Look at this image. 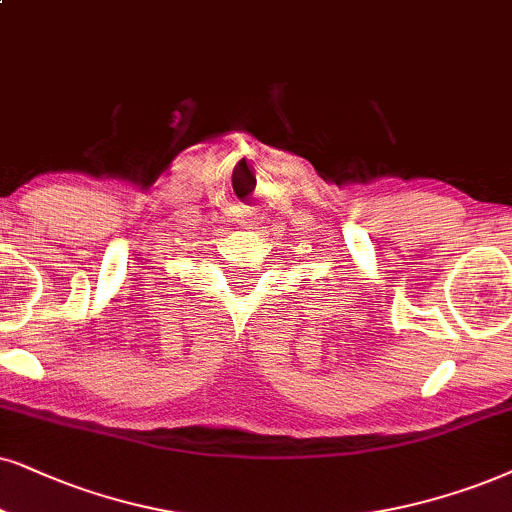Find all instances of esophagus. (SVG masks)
Listing matches in <instances>:
<instances>
[{"label":"esophagus","instance_id":"obj_1","mask_svg":"<svg viewBox=\"0 0 512 512\" xmlns=\"http://www.w3.org/2000/svg\"><path fill=\"white\" fill-rule=\"evenodd\" d=\"M238 212H241V215H238V217H248L250 215V208H248V205H238Z\"/></svg>","mask_w":512,"mask_h":512}]
</instances>
